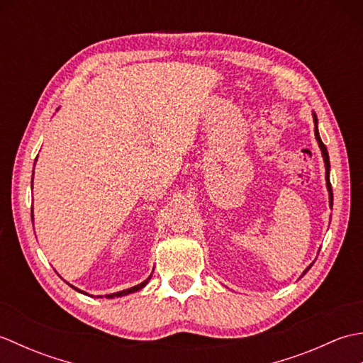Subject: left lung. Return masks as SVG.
I'll list each match as a JSON object with an SVG mask.
<instances>
[{"instance_id":"obj_1","label":"left lung","mask_w":363,"mask_h":363,"mask_svg":"<svg viewBox=\"0 0 363 363\" xmlns=\"http://www.w3.org/2000/svg\"><path fill=\"white\" fill-rule=\"evenodd\" d=\"M313 123H315V137H317V140H318V145H320V148H321V152H323V159H325V164H326V184H328V190H329V201H330V207H333V199H334V196H333V187H330V181H329V169H330V164H329V154H328V148H326V145L321 142V138H320V134H318V120H317V115L313 113ZM312 267V265H311ZM311 267H307L306 268V272L303 273V274H306L307 272H309V268Z\"/></svg>"}]
</instances>
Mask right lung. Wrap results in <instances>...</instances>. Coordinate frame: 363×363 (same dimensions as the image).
Returning a JSON list of instances; mask_svg holds the SVG:
<instances>
[{
	"label": "right lung",
	"instance_id": "1",
	"mask_svg": "<svg viewBox=\"0 0 363 363\" xmlns=\"http://www.w3.org/2000/svg\"><path fill=\"white\" fill-rule=\"evenodd\" d=\"M148 281H150V277L146 281H143L142 284H138V285H135V287H130V289H126V290H123V291H117V293H112V295H106V298H115V296H125V295H129V293H134V291H137V290H140V289H143L146 284H148ZM73 287V285H72ZM74 290H78L76 287H73ZM78 291H81V290H78ZM81 293H84V291H81ZM87 295V293H86Z\"/></svg>",
	"mask_w": 363,
	"mask_h": 363
}]
</instances>
